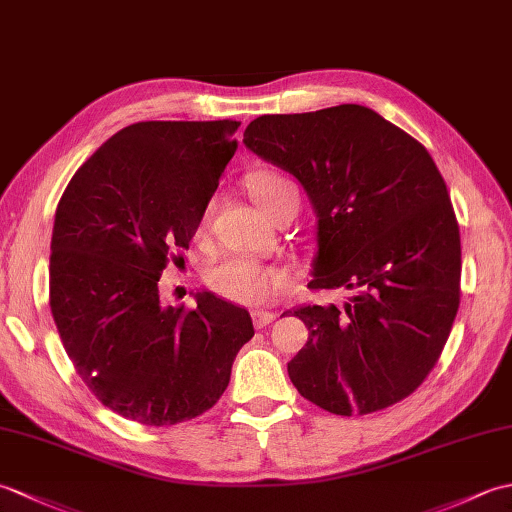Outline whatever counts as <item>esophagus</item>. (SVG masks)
<instances>
[{"mask_svg":"<svg viewBox=\"0 0 512 512\" xmlns=\"http://www.w3.org/2000/svg\"><path fill=\"white\" fill-rule=\"evenodd\" d=\"M277 319V312H268V310H255L253 312V321H255V328L262 330L266 325H270Z\"/></svg>","mask_w":512,"mask_h":512,"instance_id":"esophagus-1","label":"esophagus"}]
</instances>
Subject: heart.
Here are the masks:
<instances>
[{"label": "heart", "mask_w": 512, "mask_h": 512, "mask_svg": "<svg viewBox=\"0 0 512 512\" xmlns=\"http://www.w3.org/2000/svg\"><path fill=\"white\" fill-rule=\"evenodd\" d=\"M248 191L253 195L255 204L268 217H273L281 206L299 202L295 184L277 171L253 173V176L248 178ZM211 213L213 202L204 206L198 222L200 231L209 226ZM288 279V270L281 266H268L246 257H231L211 268L209 286L217 295L233 303H239V306H259V303L273 299L279 290H284L288 286Z\"/></svg>", "instance_id": "heart-1"}]
</instances>
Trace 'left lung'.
<instances>
[{
	"mask_svg": "<svg viewBox=\"0 0 512 512\" xmlns=\"http://www.w3.org/2000/svg\"><path fill=\"white\" fill-rule=\"evenodd\" d=\"M244 145L292 173L317 213L308 288L352 292L341 308L295 310L310 334L292 385L336 416L396 405L438 363L460 306V228L436 162L352 103L259 116Z\"/></svg>",
	"mask_w": 512,
	"mask_h": 512,
	"instance_id": "obj_1",
	"label": "left lung"
}]
</instances>
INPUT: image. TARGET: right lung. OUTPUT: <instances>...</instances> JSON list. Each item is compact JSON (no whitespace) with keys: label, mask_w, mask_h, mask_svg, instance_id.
Returning <instances> with one entry per match:
<instances>
[{"label":"right lung","mask_w":512,"mask_h":512,"mask_svg":"<svg viewBox=\"0 0 512 512\" xmlns=\"http://www.w3.org/2000/svg\"><path fill=\"white\" fill-rule=\"evenodd\" d=\"M239 121H147L116 132L61 195L50 310L76 374L105 407L147 427L211 409L253 319L213 292L165 306L158 281L189 248L237 149Z\"/></svg>","instance_id":"obj_1"}]
</instances>
